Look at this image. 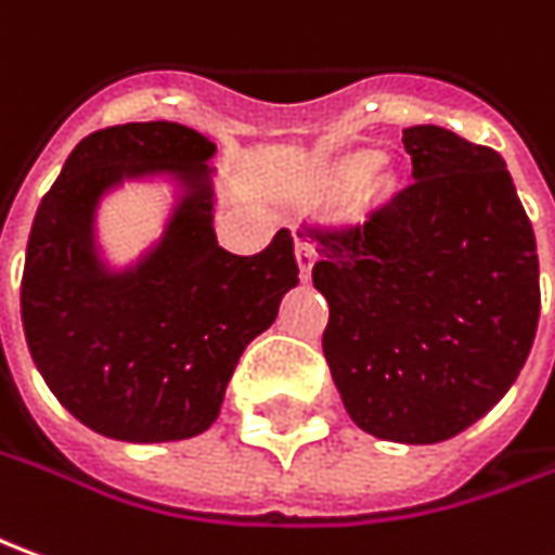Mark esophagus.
<instances>
[{
  "instance_id": "esophagus-1",
  "label": "esophagus",
  "mask_w": 555,
  "mask_h": 555,
  "mask_svg": "<svg viewBox=\"0 0 555 555\" xmlns=\"http://www.w3.org/2000/svg\"><path fill=\"white\" fill-rule=\"evenodd\" d=\"M294 255H297L300 279L307 282L309 273H312V263H315V246L309 243L307 236H297V240H294Z\"/></svg>"
}]
</instances>
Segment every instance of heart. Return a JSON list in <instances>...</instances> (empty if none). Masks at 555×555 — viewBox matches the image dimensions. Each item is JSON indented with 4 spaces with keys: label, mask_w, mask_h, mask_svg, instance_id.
<instances>
[{
    "label": "heart",
    "mask_w": 555,
    "mask_h": 555,
    "mask_svg": "<svg viewBox=\"0 0 555 555\" xmlns=\"http://www.w3.org/2000/svg\"><path fill=\"white\" fill-rule=\"evenodd\" d=\"M334 182L337 188H349L358 184L361 194L367 199H386L395 191V176L383 169V164H376V157L371 154H356L349 160H343L340 167L334 169Z\"/></svg>",
    "instance_id": "heart-1"
}]
</instances>
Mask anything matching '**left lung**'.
I'll list each match as a JSON object with an SVG mask.
<instances>
[{
  "mask_svg": "<svg viewBox=\"0 0 555 555\" xmlns=\"http://www.w3.org/2000/svg\"><path fill=\"white\" fill-rule=\"evenodd\" d=\"M413 182L364 224L304 228L319 243L325 349L361 431L440 443L514 386L541 315L534 230L499 151L406 127Z\"/></svg>",
  "mask_w": 555,
  "mask_h": 555,
  "instance_id": "8db88e82",
  "label": "left lung"
}]
</instances>
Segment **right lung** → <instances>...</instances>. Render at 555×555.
<instances>
[{"label":"right lung","mask_w":555,"mask_h":555,"mask_svg":"<svg viewBox=\"0 0 555 555\" xmlns=\"http://www.w3.org/2000/svg\"><path fill=\"white\" fill-rule=\"evenodd\" d=\"M212 154L206 135L172 120L105 127L75 145L41 197L21 282L26 346L56 401L96 435H203L240 356L297 285L288 230L258 255L218 246ZM142 175H172L183 197L157 247L108 271L95 251V206Z\"/></svg>","instance_id":"right-lung-1"}]
</instances>
